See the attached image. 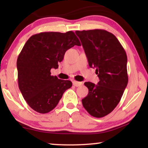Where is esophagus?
<instances>
[{
	"label": "esophagus",
	"mask_w": 148,
	"mask_h": 148,
	"mask_svg": "<svg viewBox=\"0 0 148 148\" xmlns=\"http://www.w3.org/2000/svg\"><path fill=\"white\" fill-rule=\"evenodd\" d=\"M72 83H73L74 86H76V87H79V86H82V82H77V81H73V82H72Z\"/></svg>",
	"instance_id": "obj_1"
}]
</instances>
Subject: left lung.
<instances>
[{"label":"left lung","mask_w":148,"mask_h":148,"mask_svg":"<svg viewBox=\"0 0 148 148\" xmlns=\"http://www.w3.org/2000/svg\"><path fill=\"white\" fill-rule=\"evenodd\" d=\"M91 68L96 69L100 81L97 85L85 82L89 89L82 100L87 112L102 117L113 111L128 84L126 52L111 32L103 29L76 31Z\"/></svg>","instance_id":"obj_1"}]
</instances>
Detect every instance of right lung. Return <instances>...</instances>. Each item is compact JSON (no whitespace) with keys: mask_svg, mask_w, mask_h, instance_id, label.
<instances>
[{"mask_svg":"<svg viewBox=\"0 0 148 148\" xmlns=\"http://www.w3.org/2000/svg\"><path fill=\"white\" fill-rule=\"evenodd\" d=\"M74 46H81L74 32L65 33L44 32L31 36L25 44L17 60L18 86L27 103L40 114L48 113L58 104L72 84L51 75V69L65 52Z\"/></svg>","mask_w":148,"mask_h":148,"instance_id":"right-lung-1","label":"right lung"}]
</instances>
